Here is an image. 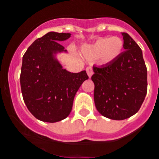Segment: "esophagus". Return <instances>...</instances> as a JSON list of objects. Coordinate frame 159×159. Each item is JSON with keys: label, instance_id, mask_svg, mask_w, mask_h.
Masks as SVG:
<instances>
[{"label": "esophagus", "instance_id": "obj_1", "mask_svg": "<svg viewBox=\"0 0 159 159\" xmlns=\"http://www.w3.org/2000/svg\"><path fill=\"white\" fill-rule=\"evenodd\" d=\"M86 73H87L88 77H91V76L93 75V69H92L91 67H87L86 68Z\"/></svg>", "mask_w": 159, "mask_h": 159}]
</instances>
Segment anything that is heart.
Listing matches in <instances>:
<instances>
[{
	"label": "heart",
	"mask_w": 159,
	"mask_h": 159,
	"mask_svg": "<svg viewBox=\"0 0 159 159\" xmlns=\"http://www.w3.org/2000/svg\"><path fill=\"white\" fill-rule=\"evenodd\" d=\"M125 43L120 37H103L90 44H85L81 48L82 56L89 59L100 57L102 64H110L117 60L122 54Z\"/></svg>",
	"instance_id": "b5f03b06"
}]
</instances>
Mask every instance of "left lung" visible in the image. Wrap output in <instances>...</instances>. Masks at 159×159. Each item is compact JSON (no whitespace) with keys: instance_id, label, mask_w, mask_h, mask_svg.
<instances>
[{"instance_id":"left-lung-1","label":"left lung","mask_w":159,"mask_h":159,"mask_svg":"<svg viewBox=\"0 0 159 159\" xmlns=\"http://www.w3.org/2000/svg\"><path fill=\"white\" fill-rule=\"evenodd\" d=\"M125 52L112 63L93 66L94 100L100 114L116 120L138 111L147 92V69L142 51L127 33H121Z\"/></svg>"}]
</instances>
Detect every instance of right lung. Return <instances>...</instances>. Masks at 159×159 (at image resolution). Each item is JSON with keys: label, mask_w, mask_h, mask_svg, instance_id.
Segmentation results:
<instances>
[{"label": "right lung", "mask_w": 159, "mask_h": 159, "mask_svg": "<svg viewBox=\"0 0 159 159\" xmlns=\"http://www.w3.org/2000/svg\"><path fill=\"white\" fill-rule=\"evenodd\" d=\"M70 36V33L48 32L34 40L22 57L20 84L24 102L43 122H58L69 116L76 93L88 79L86 70L71 73L57 59L60 53H67L59 43Z\"/></svg>", "instance_id": "add662e5"}]
</instances>
